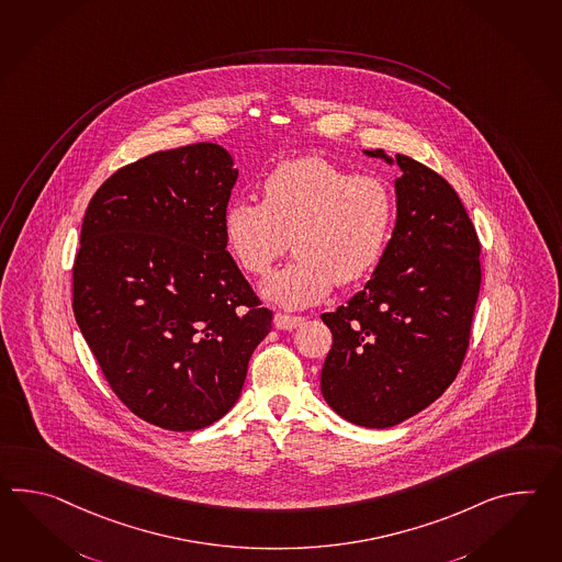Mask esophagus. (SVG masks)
<instances>
[{
    "mask_svg": "<svg viewBox=\"0 0 562 562\" xmlns=\"http://www.w3.org/2000/svg\"><path fill=\"white\" fill-rule=\"evenodd\" d=\"M302 323H304L302 316H288V314H282V312H278L274 316V326L280 328V330H294Z\"/></svg>",
    "mask_w": 562,
    "mask_h": 562,
    "instance_id": "34e87169",
    "label": "esophagus"
}]
</instances>
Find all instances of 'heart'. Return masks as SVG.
Here are the masks:
<instances>
[{
    "mask_svg": "<svg viewBox=\"0 0 562 562\" xmlns=\"http://www.w3.org/2000/svg\"><path fill=\"white\" fill-rule=\"evenodd\" d=\"M395 198L379 175H352L323 157L276 165L263 179V201L225 207V246L237 266L266 276L292 250L296 260L272 276L263 296L284 308L325 299L333 284L349 286L373 272L387 250Z\"/></svg>",
    "mask_w": 562,
    "mask_h": 562,
    "instance_id": "obj_1",
    "label": "heart"
}]
</instances>
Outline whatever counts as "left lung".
<instances>
[{"label": "left lung", "mask_w": 562, "mask_h": 562, "mask_svg": "<svg viewBox=\"0 0 562 562\" xmlns=\"http://www.w3.org/2000/svg\"><path fill=\"white\" fill-rule=\"evenodd\" d=\"M369 157L393 159L383 149ZM397 220L373 278L321 318L333 347L321 374L347 422L385 429L424 412L460 373L480 294V239L462 200L424 162L395 155Z\"/></svg>", "instance_id": "left-lung-1"}]
</instances>
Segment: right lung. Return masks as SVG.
I'll return each instance as SVG.
<instances>
[{
	"label": "right lung",
	"instance_id": "add662e5",
	"mask_svg": "<svg viewBox=\"0 0 562 562\" xmlns=\"http://www.w3.org/2000/svg\"><path fill=\"white\" fill-rule=\"evenodd\" d=\"M236 179L220 145L159 150L111 175L85 213L76 323L114 395L169 431L222 419L272 328L225 250Z\"/></svg>",
	"mask_w": 562,
	"mask_h": 562
}]
</instances>
